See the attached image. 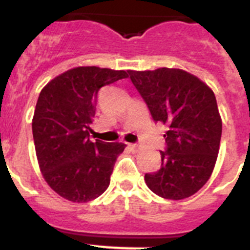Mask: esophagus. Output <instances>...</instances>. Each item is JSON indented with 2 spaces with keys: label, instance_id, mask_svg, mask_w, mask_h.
I'll return each mask as SVG.
<instances>
[{
  "label": "esophagus",
  "instance_id": "esophagus-1",
  "mask_svg": "<svg viewBox=\"0 0 250 250\" xmlns=\"http://www.w3.org/2000/svg\"><path fill=\"white\" fill-rule=\"evenodd\" d=\"M129 147L131 150H134V151H136V150L139 149V146H138V144H129Z\"/></svg>",
  "mask_w": 250,
  "mask_h": 250
}]
</instances>
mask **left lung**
Listing matches in <instances>:
<instances>
[{
  "instance_id": "obj_1",
  "label": "left lung",
  "mask_w": 250,
  "mask_h": 250,
  "mask_svg": "<svg viewBox=\"0 0 250 250\" xmlns=\"http://www.w3.org/2000/svg\"><path fill=\"white\" fill-rule=\"evenodd\" d=\"M129 75L154 121L167 126L161 167L145 174V183L164 199H187L207 184L218 158L222 118L215 95L182 68L130 70Z\"/></svg>"
}]
</instances>
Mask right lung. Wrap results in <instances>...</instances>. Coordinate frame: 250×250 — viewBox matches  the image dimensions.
<instances>
[{"label": "right lung", "instance_id": "right-lung-1", "mask_svg": "<svg viewBox=\"0 0 250 250\" xmlns=\"http://www.w3.org/2000/svg\"><path fill=\"white\" fill-rule=\"evenodd\" d=\"M129 71L79 66L41 90L32 119L35 150L45 182L72 203H87L110 184L115 161L126 145L90 140L99 90Z\"/></svg>", "mask_w": 250, "mask_h": 250}]
</instances>
